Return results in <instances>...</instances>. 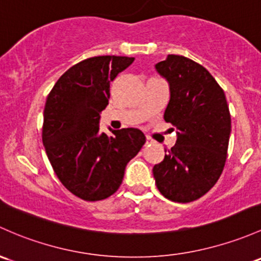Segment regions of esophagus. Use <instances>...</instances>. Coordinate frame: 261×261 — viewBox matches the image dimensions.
I'll list each match as a JSON object with an SVG mask.
<instances>
[{"instance_id": "1", "label": "esophagus", "mask_w": 261, "mask_h": 261, "mask_svg": "<svg viewBox=\"0 0 261 261\" xmlns=\"http://www.w3.org/2000/svg\"><path fill=\"white\" fill-rule=\"evenodd\" d=\"M146 144H153V140L151 138H149V136H147V138H146Z\"/></svg>"}]
</instances>
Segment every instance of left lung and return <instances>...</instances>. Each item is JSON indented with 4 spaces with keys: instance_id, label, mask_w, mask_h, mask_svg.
Listing matches in <instances>:
<instances>
[{
    "instance_id": "8db88e82",
    "label": "left lung",
    "mask_w": 261,
    "mask_h": 261,
    "mask_svg": "<svg viewBox=\"0 0 261 261\" xmlns=\"http://www.w3.org/2000/svg\"><path fill=\"white\" fill-rule=\"evenodd\" d=\"M156 70L170 85L164 114L176 131V144L152 172L159 191L175 202L204 196L223 172L231 117L224 90L209 71L179 55H169Z\"/></svg>"
}]
</instances>
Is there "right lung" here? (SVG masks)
Here are the masks:
<instances>
[{
    "mask_svg": "<svg viewBox=\"0 0 261 261\" xmlns=\"http://www.w3.org/2000/svg\"><path fill=\"white\" fill-rule=\"evenodd\" d=\"M134 57L96 56L73 65L57 80L43 111L42 142L62 185L86 201L111 196L125 167L146 142L139 128L100 133V112L109 105L110 84Z\"/></svg>",
    "mask_w": 261,
    "mask_h": 261,
    "instance_id": "right-lung-1",
    "label": "right lung"
}]
</instances>
